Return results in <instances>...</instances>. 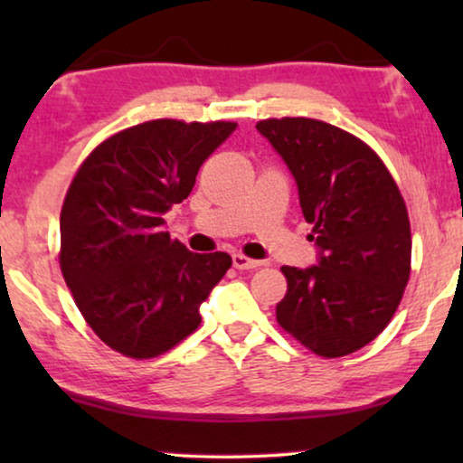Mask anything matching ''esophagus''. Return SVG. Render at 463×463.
I'll return each mask as SVG.
<instances>
[{
  "label": "esophagus",
  "instance_id": "34e87169",
  "mask_svg": "<svg viewBox=\"0 0 463 463\" xmlns=\"http://www.w3.org/2000/svg\"><path fill=\"white\" fill-rule=\"evenodd\" d=\"M232 259H233V268L236 269H257L259 265H261V261L246 257V255H242V252H236Z\"/></svg>",
  "mask_w": 463,
  "mask_h": 463
}]
</instances>
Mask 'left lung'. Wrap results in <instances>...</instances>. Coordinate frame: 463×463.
<instances>
[{
	"label": "left lung",
	"instance_id": "obj_1",
	"mask_svg": "<svg viewBox=\"0 0 463 463\" xmlns=\"http://www.w3.org/2000/svg\"><path fill=\"white\" fill-rule=\"evenodd\" d=\"M257 130L288 164L320 263L284 265L276 306L284 331L322 358L371 344L396 314L411 274V223L382 157L364 141L312 118H269Z\"/></svg>",
	"mask_w": 463,
	"mask_h": 463
}]
</instances>
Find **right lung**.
Segmentation results:
<instances>
[{"instance_id": "1", "label": "right lung", "mask_w": 463, "mask_h": 463, "mask_svg": "<svg viewBox=\"0 0 463 463\" xmlns=\"http://www.w3.org/2000/svg\"><path fill=\"white\" fill-rule=\"evenodd\" d=\"M236 122L149 119L107 137L80 164L61 211L59 263L97 337L135 360L173 350L200 326V306L232 268L192 252L164 213L192 194Z\"/></svg>"}]
</instances>
